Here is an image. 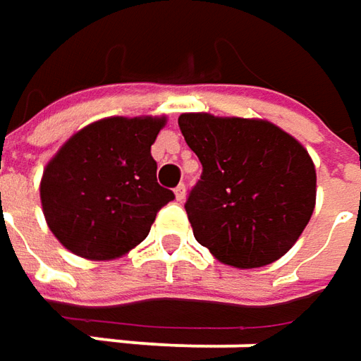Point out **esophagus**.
I'll use <instances>...</instances> for the list:
<instances>
[{"mask_svg": "<svg viewBox=\"0 0 361 361\" xmlns=\"http://www.w3.org/2000/svg\"><path fill=\"white\" fill-rule=\"evenodd\" d=\"M174 195H176V201H185V199H187V187H185V185H183V183H180V185H178V187L174 188Z\"/></svg>", "mask_w": 361, "mask_h": 361, "instance_id": "34e87169", "label": "esophagus"}]
</instances>
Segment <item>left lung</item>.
Masks as SVG:
<instances>
[{
    "label": "left lung",
    "instance_id": "obj_1",
    "mask_svg": "<svg viewBox=\"0 0 361 361\" xmlns=\"http://www.w3.org/2000/svg\"><path fill=\"white\" fill-rule=\"evenodd\" d=\"M178 126L202 164L185 202L195 239L241 269L283 257L315 207L307 150L265 120L180 114Z\"/></svg>",
    "mask_w": 361,
    "mask_h": 361
}]
</instances>
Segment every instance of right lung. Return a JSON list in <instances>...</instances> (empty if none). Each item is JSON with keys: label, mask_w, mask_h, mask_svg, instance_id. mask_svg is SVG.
<instances>
[{"label": "right lung", "mask_w": 361, "mask_h": 361, "mask_svg": "<svg viewBox=\"0 0 361 361\" xmlns=\"http://www.w3.org/2000/svg\"><path fill=\"white\" fill-rule=\"evenodd\" d=\"M164 118H106L74 134L42 178L48 227L86 259H114L142 243L174 199L157 183L150 154Z\"/></svg>", "instance_id": "1"}]
</instances>
